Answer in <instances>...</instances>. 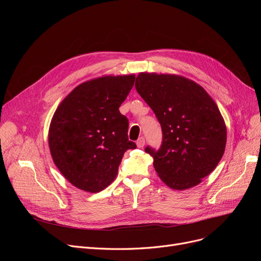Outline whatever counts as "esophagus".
<instances>
[{
    "mask_svg": "<svg viewBox=\"0 0 261 261\" xmlns=\"http://www.w3.org/2000/svg\"><path fill=\"white\" fill-rule=\"evenodd\" d=\"M136 146H138L139 148H143L145 146V139L143 138V136L138 140V142H136Z\"/></svg>",
    "mask_w": 261,
    "mask_h": 261,
    "instance_id": "1",
    "label": "esophagus"
}]
</instances>
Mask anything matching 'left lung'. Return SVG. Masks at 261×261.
<instances>
[{"label": "left lung", "mask_w": 261, "mask_h": 261, "mask_svg": "<svg viewBox=\"0 0 261 261\" xmlns=\"http://www.w3.org/2000/svg\"><path fill=\"white\" fill-rule=\"evenodd\" d=\"M135 88L162 127L161 148L145 149L160 179L175 190L200 184L225 150L226 126L217 103L197 82L180 75L140 73Z\"/></svg>", "instance_id": "1"}]
</instances>
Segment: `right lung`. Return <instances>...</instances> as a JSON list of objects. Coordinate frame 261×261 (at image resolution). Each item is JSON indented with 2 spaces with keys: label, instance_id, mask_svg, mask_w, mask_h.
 Listing matches in <instances>:
<instances>
[{
  "label": "right lung",
  "instance_id": "obj_1",
  "mask_svg": "<svg viewBox=\"0 0 261 261\" xmlns=\"http://www.w3.org/2000/svg\"><path fill=\"white\" fill-rule=\"evenodd\" d=\"M135 75H105L82 82L60 102L48 129L55 165L75 187L99 193L111 184L128 149V118L119 107Z\"/></svg>",
  "mask_w": 261,
  "mask_h": 261
}]
</instances>
